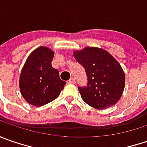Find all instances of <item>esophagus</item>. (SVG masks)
Returning a JSON list of instances; mask_svg holds the SVG:
<instances>
[{
    "label": "esophagus",
    "mask_w": 147,
    "mask_h": 147,
    "mask_svg": "<svg viewBox=\"0 0 147 147\" xmlns=\"http://www.w3.org/2000/svg\"><path fill=\"white\" fill-rule=\"evenodd\" d=\"M69 82L72 83V84H74L75 83V78L74 77H71L70 78H69Z\"/></svg>",
    "instance_id": "esophagus-1"
}]
</instances>
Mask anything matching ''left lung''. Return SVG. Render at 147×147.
I'll use <instances>...</instances> for the list:
<instances>
[{"instance_id":"obj_1","label":"left lung","mask_w":147,"mask_h":147,"mask_svg":"<svg viewBox=\"0 0 147 147\" xmlns=\"http://www.w3.org/2000/svg\"><path fill=\"white\" fill-rule=\"evenodd\" d=\"M74 56L88 77V86L78 88L82 100L96 110L115 105L125 85V74L119 62L104 49L92 47L74 51Z\"/></svg>"}]
</instances>
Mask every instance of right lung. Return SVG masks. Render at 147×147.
I'll return each instance as SVG.
<instances>
[{
  "mask_svg": "<svg viewBox=\"0 0 147 147\" xmlns=\"http://www.w3.org/2000/svg\"><path fill=\"white\" fill-rule=\"evenodd\" d=\"M54 51L40 47L28 57L20 77V88L27 102L42 106L56 99L66 84L51 66Z\"/></svg>",
  "mask_w": 147,
  "mask_h": 147,
  "instance_id": "right-lung-1",
  "label": "right lung"
}]
</instances>
